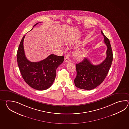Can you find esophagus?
<instances>
[{
  "mask_svg": "<svg viewBox=\"0 0 129 129\" xmlns=\"http://www.w3.org/2000/svg\"><path fill=\"white\" fill-rule=\"evenodd\" d=\"M64 61L66 62H71V59L68 58V57H66L64 58Z\"/></svg>",
  "mask_w": 129,
  "mask_h": 129,
  "instance_id": "esophagus-1",
  "label": "esophagus"
}]
</instances>
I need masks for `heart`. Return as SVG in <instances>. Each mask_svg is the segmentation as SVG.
Wrapping results in <instances>:
<instances>
[{"label":"heart","mask_w":129,"mask_h":129,"mask_svg":"<svg viewBox=\"0 0 129 129\" xmlns=\"http://www.w3.org/2000/svg\"><path fill=\"white\" fill-rule=\"evenodd\" d=\"M74 45V44L72 43L71 44V47H73ZM74 56L77 59H82L84 57L85 53L81 49H78L76 50L74 52Z\"/></svg>","instance_id":"1"}]
</instances>
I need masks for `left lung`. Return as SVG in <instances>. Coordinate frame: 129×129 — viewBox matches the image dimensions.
<instances>
[{
  "label": "left lung",
  "mask_w": 129,
  "mask_h": 129,
  "mask_svg": "<svg viewBox=\"0 0 129 129\" xmlns=\"http://www.w3.org/2000/svg\"><path fill=\"white\" fill-rule=\"evenodd\" d=\"M107 46V57L102 63L93 65L85 58L82 62L76 64L77 76L74 80L75 86L80 89L92 90L100 85L107 77L112 65L113 54L109 40L101 31Z\"/></svg>",
  "instance_id": "1"
}]
</instances>
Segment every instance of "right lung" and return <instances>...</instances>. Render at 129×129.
I'll return each instance as SVG.
<instances>
[{
    "label": "right lung",
    "instance_id": "1",
    "mask_svg": "<svg viewBox=\"0 0 129 129\" xmlns=\"http://www.w3.org/2000/svg\"><path fill=\"white\" fill-rule=\"evenodd\" d=\"M25 36L20 42L17 55V64L22 77L31 88L38 90L47 89L54 82L56 69L63 62L64 56L51 54L41 61L30 62L25 54L23 47Z\"/></svg>",
    "mask_w": 129,
    "mask_h": 129
}]
</instances>
